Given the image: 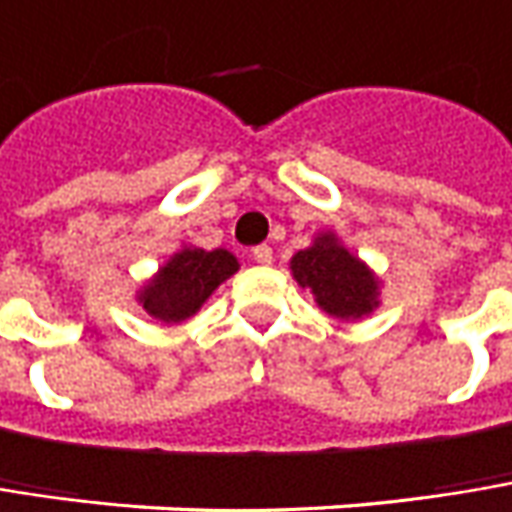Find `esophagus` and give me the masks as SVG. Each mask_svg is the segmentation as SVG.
Returning <instances> with one entry per match:
<instances>
[{
  "label": "esophagus",
  "mask_w": 512,
  "mask_h": 512,
  "mask_svg": "<svg viewBox=\"0 0 512 512\" xmlns=\"http://www.w3.org/2000/svg\"><path fill=\"white\" fill-rule=\"evenodd\" d=\"M250 256H253V262H259V265H271V262H274V250H271L268 244L253 247V250H250Z\"/></svg>",
  "instance_id": "obj_1"
}]
</instances>
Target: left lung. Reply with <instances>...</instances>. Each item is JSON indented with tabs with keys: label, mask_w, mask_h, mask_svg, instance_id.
<instances>
[{
	"label": "left lung",
	"mask_w": 512,
	"mask_h": 512,
	"mask_svg": "<svg viewBox=\"0 0 512 512\" xmlns=\"http://www.w3.org/2000/svg\"><path fill=\"white\" fill-rule=\"evenodd\" d=\"M291 271L332 317L358 320L379 306V279L332 233L317 236L311 247L300 250L291 259Z\"/></svg>",
	"instance_id": "1"
}]
</instances>
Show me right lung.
Instances as JSON below:
<instances>
[{"label":"right lung","instance_id":"right-lung-1","mask_svg":"<svg viewBox=\"0 0 512 512\" xmlns=\"http://www.w3.org/2000/svg\"><path fill=\"white\" fill-rule=\"evenodd\" d=\"M236 271V256L227 250L183 247L139 291V303L160 323H180L201 309L206 297Z\"/></svg>","mask_w":512,"mask_h":512}]
</instances>
